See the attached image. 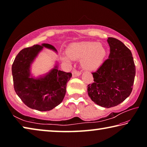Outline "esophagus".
<instances>
[{"label":"esophagus","mask_w":147,"mask_h":147,"mask_svg":"<svg viewBox=\"0 0 147 147\" xmlns=\"http://www.w3.org/2000/svg\"><path fill=\"white\" fill-rule=\"evenodd\" d=\"M72 74H73V77L79 76L81 74V72L80 71H76V70H74V71H73V73H72Z\"/></svg>","instance_id":"obj_1"}]
</instances>
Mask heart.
<instances>
[{
	"instance_id": "heart-1",
	"label": "heart",
	"mask_w": 147,
	"mask_h": 147,
	"mask_svg": "<svg viewBox=\"0 0 147 147\" xmlns=\"http://www.w3.org/2000/svg\"><path fill=\"white\" fill-rule=\"evenodd\" d=\"M67 53L62 54L61 59L71 64L73 59H82L83 67L88 71L98 69L102 65L107 51L102 44L95 41L72 43L67 49Z\"/></svg>"
}]
</instances>
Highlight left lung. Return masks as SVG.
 I'll return each instance as SVG.
<instances>
[{"label": "left lung", "mask_w": 147, "mask_h": 147, "mask_svg": "<svg viewBox=\"0 0 147 147\" xmlns=\"http://www.w3.org/2000/svg\"><path fill=\"white\" fill-rule=\"evenodd\" d=\"M108 59L94 73V82L88 86L89 97L94 103L109 108L119 105L130 95L136 75L132 54L117 39L108 38Z\"/></svg>", "instance_id": "1"}]
</instances>
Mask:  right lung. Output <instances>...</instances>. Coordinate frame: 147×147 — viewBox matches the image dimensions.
Instances as JSON below:
<instances>
[{
  "label": "right lung",
  "mask_w": 147,
  "mask_h": 147,
  "mask_svg": "<svg viewBox=\"0 0 147 147\" xmlns=\"http://www.w3.org/2000/svg\"><path fill=\"white\" fill-rule=\"evenodd\" d=\"M44 47L57 53L55 47L50 44L35 45L21 50L11 67L17 94L25 105L41 111L51 110L63 101L67 83L72 76L71 73L59 70L58 63L43 76L37 78L32 76V64Z\"/></svg>",
  "instance_id": "1"
}]
</instances>
